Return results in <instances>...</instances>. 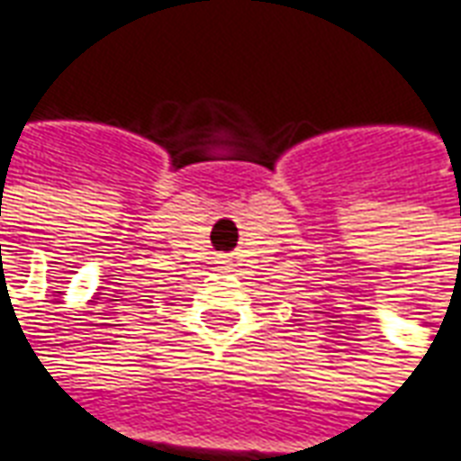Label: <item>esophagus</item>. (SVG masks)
I'll return each mask as SVG.
<instances>
[{"instance_id": "esophagus-1", "label": "esophagus", "mask_w": 461, "mask_h": 461, "mask_svg": "<svg viewBox=\"0 0 461 461\" xmlns=\"http://www.w3.org/2000/svg\"><path fill=\"white\" fill-rule=\"evenodd\" d=\"M218 263H221V266H228V263H230V260H228V258H221V260H218Z\"/></svg>"}]
</instances>
